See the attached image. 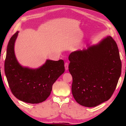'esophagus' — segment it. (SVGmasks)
Masks as SVG:
<instances>
[{
    "label": "esophagus",
    "instance_id": "1",
    "mask_svg": "<svg viewBox=\"0 0 126 126\" xmlns=\"http://www.w3.org/2000/svg\"><path fill=\"white\" fill-rule=\"evenodd\" d=\"M68 66H69V63L68 62H65L64 64V66H65V69L66 70L68 69Z\"/></svg>",
    "mask_w": 126,
    "mask_h": 126
}]
</instances>
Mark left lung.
I'll return each instance as SVG.
<instances>
[{
	"instance_id": "left-lung-1",
	"label": "left lung",
	"mask_w": 126,
	"mask_h": 126,
	"mask_svg": "<svg viewBox=\"0 0 126 126\" xmlns=\"http://www.w3.org/2000/svg\"><path fill=\"white\" fill-rule=\"evenodd\" d=\"M69 60V71L73 77L72 94L77 103L93 107L111 97L122 65L118 47L111 37L87 50L71 52Z\"/></svg>"
}]
</instances>
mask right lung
I'll list each match as a JSON object with an SVG mask.
<instances>
[{
    "mask_svg": "<svg viewBox=\"0 0 126 126\" xmlns=\"http://www.w3.org/2000/svg\"><path fill=\"white\" fill-rule=\"evenodd\" d=\"M18 31L11 37L5 60V73L13 95L29 103H39L47 100L53 84L65 71L64 61L47 60L41 68H23L18 63L14 52Z\"/></svg>",
    "mask_w": 126,
    "mask_h": 126,
    "instance_id": "obj_1",
    "label": "right lung"
}]
</instances>
